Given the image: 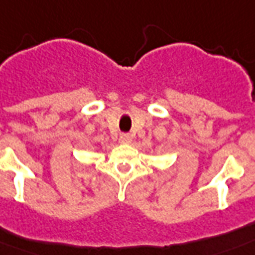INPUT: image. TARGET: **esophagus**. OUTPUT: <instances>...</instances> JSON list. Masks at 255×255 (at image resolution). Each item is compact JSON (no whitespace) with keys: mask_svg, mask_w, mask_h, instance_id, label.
Segmentation results:
<instances>
[{"mask_svg":"<svg viewBox=\"0 0 255 255\" xmlns=\"http://www.w3.org/2000/svg\"><path fill=\"white\" fill-rule=\"evenodd\" d=\"M120 142H121V143H130V142H131V135L128 133L121 134V137H120Z\"/></svg>","mask_w":255,"mask_h":255,"instance_id":"34e87169","label":"esophagus"}]
</instances>
